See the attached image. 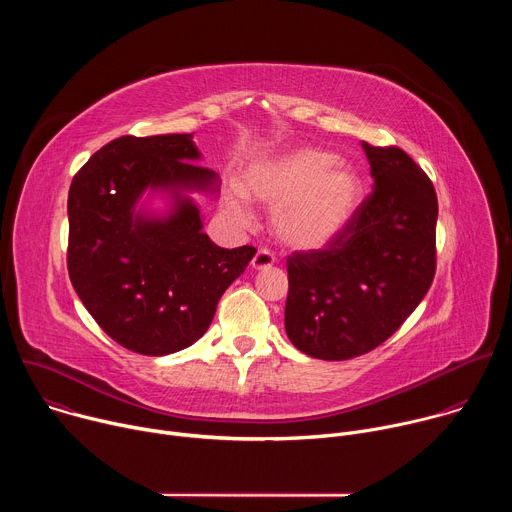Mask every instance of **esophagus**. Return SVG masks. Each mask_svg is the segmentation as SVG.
Listing matches in <instances>:
<instances>
[{
  "label": "esophagus",
  "mask_w": 512,
  "mask_h": 512,
  "mask_svg": "<svg viewBox=\"0 0 512 512\" xmlns=\"http://www.w3.org/2000/svg\"><path fill=\"white\" fill-rule=\"evenodd\" d=\"M273 263H275V257H273V253L267 251V249H259V251L255 253V257L251 259V267H253L255 271L269 269Z\"/></svg>",
  "instance_id": "obj_1"
}]
</instances>
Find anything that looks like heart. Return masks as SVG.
Masks as SVG:
<instances>
[{
  "label": "heart",
  "instance_id": "obj_1",
  "mask_svg": "<svg viewBox=\"0 0 512 512\" xmlns=\"http://www.w3.org/2000/svg\"><path fill=\"white\" fill-rule=\"evenodd\" d=\"M362 196L358 172L334 152L294 148L251 162L243 186L227 192V208L247 218L249 198L273 206L275 235L289 247H326L352 223Z\"/></svg>",
  "mask_w": 512,
  "mask_h": 512
}]
</instances>
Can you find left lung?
<instances>
[{
    "instance_id": "1",
    "label": "left lung",
    "mask_w": 512,
    "mask_h": 512,
    "mask_svg": "<svg viewBox=\"0 0 512 512\" xmlns=\"http://www.w3.org/2000/svg\"><path fill=\"white\" fill-rule=\"evenodd\" d=\"M362 150L375 184L352 223L326 249L287 257V338L322 360H348L383 344L435 275L431 180L395 145L362 141Z\"/></svg>"
}]
</instances>
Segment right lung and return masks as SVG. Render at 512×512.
<instances>
[{
  "label": "right lung",
  "mask_w": 512,
  "mask_h": 512,
  "mask_svg": "<svg viewBox=\"0 0 512 512\" xmlns=\"http://www.w3.org/2000/svg\"><path fill=\"white\" fill-rule=\"evenodd\" d=\"M192 133L123 135L91 156L68 190V275L95 322L137 354L188 348L210 326L216 304L255 255L223 249L202 231L188 192L218 194V176L194 162ZM166 193L160 215L136 208Z\"/></svg>",
  "instance_id": "add662e5"
}]
</instances>
